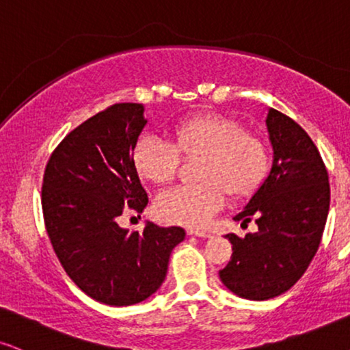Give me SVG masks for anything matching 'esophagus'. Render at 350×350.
<instances>
[{
    "label": "esophagus",
    "instance_id": "34e87169",
    "mask_svg": "<svg viewBox=\"0 0 350 350\" xmlns=\"http://www.w3.org/2000/svg\"><path fill=\"white\" fill-rule=\"evenodd\" d=\"M188 235H195L200 237V239H209L211 234L206 230H198V228H188Z\"/></svg>",
    "mask_w": 350,
    "mask_h": 350
}]
</instances>
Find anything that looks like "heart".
Segmentation results:
<instances>
[{
  "mask_svg": "<svg viewBox=\"0 0 350 350\" xmlns=\"http://www.w3.org/2000/svg\"><path fill=\"white\" fill-rule=\"evenodd\" d=\"M175 144L142 135L133 148V167L146 182L167 185L185 159H200L196 180L163 191L155 200V214L168 224L202 226L232 196H248L269 170V150L260 137L245 133L243 124L224 115L185 118L174 126Z\"/></svg>",
  "mask_w": 350,
  "mask_h": 350,
  "instance_id": "heart-1",
  "label": "heart"
}]
</instances>
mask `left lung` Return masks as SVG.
Listing matches in <instances>:
<instances>
[{
    "label": "left lung",
    "mask_w": 350,
    "mask_h": 350,
    "mask_svg": "<svg viewBox=\"0 0 350 350\" xmlns=\"http://www.w3.org/2000/svg\"><path fill=\"white\" fill-rule=\"evenodd\" d=\"M273 148L269 174L235 221L254 217L256 234L230 240V261L219 271L228 291L248 300H269L304 275L317 253L329 211L327 172L317 146L300 124L267 109Z\"/></svg>",
    "instance_id": "1"
}]
</instances>
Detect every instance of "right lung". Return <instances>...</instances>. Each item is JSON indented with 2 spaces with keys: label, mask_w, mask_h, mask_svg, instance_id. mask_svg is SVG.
<instances>
[{
  "label": "right lung",
  "mask_w": 350,
  "mask_h": 350,
  "mask_svg": "<svg viewBox=\"0 0 350 350\" xmlns=\"http://www.w3.org/2000/svg\"><path fill=\"white\" fill-rule=\"evenodd\" d=\"M148 124L142 103H115L85 120L53 150L42 187V209L59 262L84 294L111 307L146 300L162 286L182 227L146 222L129 234L124 209L142 213L148 195L133 148Z\"/></svg>",
  "instance_id": "add662e5"
}]
</instances>
